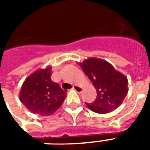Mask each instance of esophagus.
<instances>
[{
	"label": "esophagus",
	"mask_w": 150,
	"mask_h": 150,
	"mask_svg": "<svg viewBox=\"0 0 150 150\" xmlns=\"http://www.w3.org/2000/svg\"><path fill=\"white\" fill-rule=\"evenodd\" d=\"M73 90L75 91H77L78 93H80L83 90V88L80 87V86H79V85H75L74 87H73Z\"/></svg>",
	"instance_id": "1"
}]
</instances>
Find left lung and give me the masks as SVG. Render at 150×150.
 <instances>
[{"mask_svg":"<svg viewBox=\"0 0 150 150\" xmlns=\"http://www.w3.org/2000/svg\"><path fill=\"white\" fill-rule=\"evenodd\" d=\"M96 90L97 96L92 103H86L94 112L105 114L122 104L128 94V79L114 68L110 62L97 58H88L79 62Z\"/></svg>","mask_w":150,"mask_h":150,"instance_id":"1","label":"left lung"}]
</instances>
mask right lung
I'll list each match as a JSON object with an SVG mask.
<instances>
[{
    "instance_id": "obj_1",
    "label": "right lung",
    "mask_w": 150,
    "mask_h": 150,
    "mask_svg": "<svg viewBox=\"0 0 150 150\" xmlns=\"http://www.w3.org/2000/svg\"><path fill=\"white\" fill-rule=\"evenodd\" d=\"M52 67L38 69L25 79L19 100L28 110L46 116L52 115L65 100L67 91L51 80Z\"/></svg>"
}]
</instances>
